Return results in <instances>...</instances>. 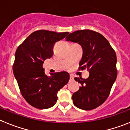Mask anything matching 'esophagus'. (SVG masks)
I'll return each mask as SVG.
<instances>
[{
	"label": "esophagus",
	"mask_w": 130,
	"mask_h": 130,
	"mask_svg": "<svg viewBox=\"0 0 130 130\" xmlns=\"http://www.w3.org/2000/svg\"><path fill=\"white\" fill-rule=\"evenodd\" d=\"M73 78H74V77H73V75H70V80H72H72H73Z\"/></svg>",
	"instance_id": "esophagus-1"
}]
</instances>
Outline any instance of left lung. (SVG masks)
<instances>
[{
  "label": "left lung",
  "instance_id": "obj_1",
  "mask_svg": "<svg viewBox=\"0 0 130 130\" xmlns=\"http://www.w3.org/2000/svg\"><path fill=\"white\" fill-rule=\"evenodd\" d=\"M66 39L81 45L83 56L79 70L89 72L87 79L75 78L81 86L72 95L73 103L81 109H94L106 100L117 79L115 51L104 36L91 30L75 31Z\"/></svg>",
  "mask_w": 130,
  "mask_h": 130
}]
</instances>
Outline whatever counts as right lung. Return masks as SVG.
I'll return each instance as SVG.
<instances>
[{"instance_id":"obj_1","label":"right lung","mask_w":130,"mask_h":130,"mask_svg":"<svg viewBox=\"0 0 130 130\" xmlns=\"http://www.w3.org/2000/svg\"><path fill=\"white\" fill-rule=\"evenodd\" d=\"M68 32H56L40 30L25 39L15 54L13 72L23 97L34 107L45 109L53 106L57 92L70 79L66 72L45 74V60L53 55L55 43L62 40Z\"/></svg>"}]
</instances>
